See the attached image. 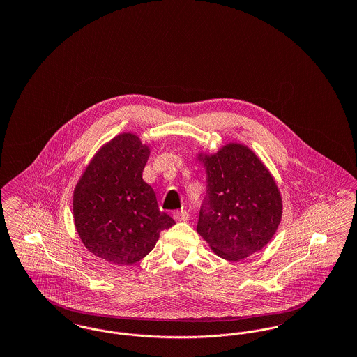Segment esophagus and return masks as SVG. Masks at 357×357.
I'll return each instance as SVG.
<instances>
[{"label": "esophagus", "mask_w": 357, "mask_h": 357, "mask_svg": "<svg viewBox=\"0 0 357 357\" xmlns=\"http://www.w3.org/2000/svg\"><path fill=\"white\" fill-rule=\"evenodd\" d=\"M174 218L175 221L186 222L190 218V214L186 210H181V211H174Z\"/></svg>", "instance_id": "esophagus-1"}]
</instances>
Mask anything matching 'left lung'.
Instances as JSON below:
<instances>
[{"label": "left lung", "instance_id": "obj_1", "mask_svg": "<svg viewBox=\"0 0 357 357\" xmlns=\"http://www.w3.org/2000/svg\"><path fill=\"white\" fill-rule=\"evenodd\" d=\"M199 160L207 185L197 231L225 259L255 255L272 239L282 215L271 172L250 149L237 143L214 155H199Z\"/></svg>", "mask_w": 357, "mask_h": 357}]
</instances>
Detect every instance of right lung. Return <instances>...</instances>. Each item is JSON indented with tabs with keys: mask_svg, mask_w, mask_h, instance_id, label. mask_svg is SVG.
Masks as SVG:
<instances>
[{
	"mask_svg": "<svg viewBox=\"0 0 357 357\" xmlns=\"http://www.w3.org/2000/svg\"><path fill=\"white\" fill-rule=\"evenodd\" d=\"M149 156L137 136L120 134L96 153L75 188L77 234L107 262L135 264L153 250L160 231L175 225L142 178Z\"/></svg>",
	"mask_w": 357,
	"mask_h": 357,
	"instance_id": "obj_1",
	"label": "right lung"
}]
</instances>
